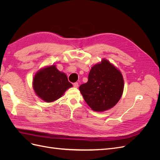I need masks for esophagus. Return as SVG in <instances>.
Segmentation results:
<instances>
[{
  "label": "esophagus",
  "mask_w": 160,
  "mask_h": 160,
  "mask_svg": "<svg viewBox=\"0 0 160 160\" xmlns=\"http://www.w3.org/2000/svg\"><path fill=\"white\" fill-rule=\"evenodd\" d=\"M73 86H74V88H77L79 87V83H75L74 84H73Z\"/></svg>",
  "instance_id": "1"
}]
</instances>
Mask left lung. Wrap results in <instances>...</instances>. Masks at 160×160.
Wrapping results in <instances>:
<instances>
[{
  "instance_id": "left-lung-1",
  "label": "left lung",
  "mask_w": 160,
  "mask_h": 160,
  "mask_svg": "<svg viewBox=\"0 0 160 160\" xmlns=\"http://www.w3.org/2000/svg\"><path fill=\"white\" fill-rule=\"evenodd\" d=\"M123 89L122 72L106 59L92 67L88 81L79 87L85 102L98 112L113 108L122 98Z\"/></svg>"
}]
</instances>
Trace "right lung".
<instances>
[{
  "label": "right lung",
  "mask_w": 160,
  "mask_h": 160,
  "mask_svg": "<svg viewBox=\"0 0 160 160\" xmlns=\"http://www.w3.org/2000/svg\"><path fill=\"white\" fill-rule=\"evenodd\" d=\"M72 87L67 75L58 70L54 64L38 70L32 78V88L35 94L47 103L59 99Z\"/></svg>",
  "instance_id": "add662e5"
}]
</instances>
